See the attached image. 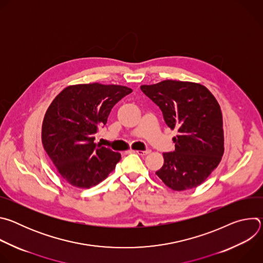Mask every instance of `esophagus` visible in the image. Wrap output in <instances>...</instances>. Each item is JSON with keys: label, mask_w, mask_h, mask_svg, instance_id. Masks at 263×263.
<instances>
[{"label": "esophagus", "mask_w": 263, "mask_h": 263, "mask_svg": "<svg viewBox=\"0 0 263 263\" xmlns=\"http://www.w3.org/2000/svg\"><path fill=\"white\" fill-rule=\"evenodd\" d=\"M131 152H133V153H136V154H138V155H140V156H145V155H147V154H149V149H146V151H131Z\"/></svg>", "instance_id": "obj_1"}]
</instances>
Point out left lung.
<instances>
[{"label": "left lung", "instance_id": "obj_1", "mask_svg": "<svg viewBox=\"0 0 263 263\" xmlns=\"http://www.w3.org/2000/svg\"><path fill=\"white\" fill-rule=\"evenodd\" d=\"M142 92L162 111L165 124L178 135L175 152L163 153V166L156 172L173 191L192 190L202 184L223 155L220 106L202 84L164 80L141 85Z\"/></svg>", "mask_w": 263, "mask_h": 263}]
</instances>
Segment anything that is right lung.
Segmentation results:
<instances>
[{"label":"right lung","mask_w":263,"mask_h":263,"mask_svg":"<svg viewBox=\"0 0 263 263\" xmlns=\"http://www.w3.org/2000/svg\"><path fill=\"white\" fill-rule=\"evenodd\" d=\"M130 92L131 88L115 84L69 85L49 106L42 127L43 144L59 176L73 187L99 184L121 160L120 153L93 140L112 107Z\"/></svg>","instance_id":"obj_1"}]
</instances>
